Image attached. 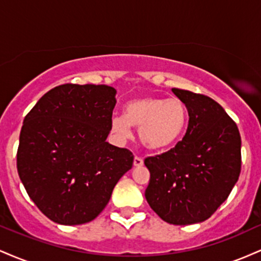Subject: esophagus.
<instances>
[{
  "label": "esophagus",
  "instance_id": "1",
  "mask_svg": "<svg viewBox=\"0 0 261 261\" xmlns=\"http://www.w3.org/2000/svg\"><path fill=\"white\" fill-rule=\"evenodd\" d=\"M134 166L135 167H142L143 166V160H142V158H141V157H135Z\"/></svg>",
  "mask_w": 261,
  "mask_h": 261
}]
</instances>
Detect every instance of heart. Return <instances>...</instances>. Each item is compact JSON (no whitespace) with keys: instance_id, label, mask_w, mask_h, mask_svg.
Returning a JSON list of instances; mask_svg holds the SVG:
<instances>
[{"instance_id":"b5f03b06","label":"heart","mask_w":261,"mask_h":261,"mask_svg":"<svg viewBox=\"0 0 261 261\" xmlns=\"http://www.w3.org/2000/svg\"><path fill=\"white\" fill-rule=\"evenodd\" d=\"M188 124V110L180 99L141 97L124 106V116H113V133L122 140L139 128L141 143L149 151L164 152L181 139Z\"/></svg>"}]
</instances>
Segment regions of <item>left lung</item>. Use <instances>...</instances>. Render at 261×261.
Segmentation results:
<instances>
[{"label": "left lung", "mask_w": 261, "mask_h": 261, "mask_svg": "<svg viewBox=\"0 0 261 261\" xmlns=\"http://www.w3.org/2000/svg\"><path fill=\"white\" fill-rule=\"evenodd\" d=\"M187 107L185 136L166 153L147 157L151 178L148 205L170 224L207 220L226 201L241 174V135L217 101L203 94L172 88Z\"/></svg>", "instance_id": "obj_1"}]
</instances>
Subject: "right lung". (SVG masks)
<instances>
[{
	"label": "right lung",
	"mask_w": 261,
	"mask_h": 261,
	"mask_svg": "<svg viewBox=\"0 0 261 261\" xmlns=\"http://www.w3.org/2000/svg\"><path fill=\"white\" fill-rule=\"evenodd\" d=\"M116 91L66 83L45 93L27 114L17 169L33 202L47 218L91 222L109 202L134 154L107 142Z\"/></svg>",
	"instance_id": "right-lung-1"
}]
</instances>
